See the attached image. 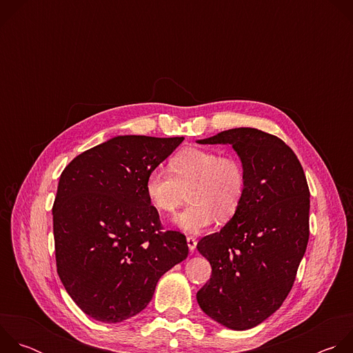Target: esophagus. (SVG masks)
<instances>
[{"label": "esophagus", "instance_id": "1", "mask_svg": "<svg viewBox=\"0 0 353 353\" xmlns=\"http://www.w3.org/2000/svg\"><path fill=\"white\" fill-rule=\"evenodd\" d=\"M187 245H188V248H190V251H194L195 250V247H196V240L194 239V237H187Z\"/></svg>", "mask_w": 353, "mask_h": 353}]
</instances>
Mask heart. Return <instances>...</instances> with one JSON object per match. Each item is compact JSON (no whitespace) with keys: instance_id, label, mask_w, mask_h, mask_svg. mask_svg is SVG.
Returning <instances> with one entry per match:
<instances>
[{"instance_id":"b5f03b06","label":"heart","mask_w":353,"mask_h":353,"mask_svg":"<svg viewBox=\"0 0 353 353\" xmlns=\"http://www.w3.org/2000/svg\"><path fill=\"white\" fill-rule=\"evenodd\" d=\"M170 170L150 169L145 179V192L163 214H173L184 203L188 191L190 205L176 218L174 225L185 233H199L216 216L228 222L237 212L247 187L243 162L216 150L187 148L170 159Z\"/></svg>"}]
</instances>
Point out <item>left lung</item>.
Wrapping results in <instances>:
<instances>
[{"mask_svg": "<svg viewBox=\"0 0 353 353\" xmlns=\"http://www.w3.org/2000/svg\"><path fill=\"white\" fill-rule=\"evenodd\" d=\"M196 142L232 145L247 172L237 212L196 244L212 267L196 301L221 325L250 330L274 314L293 286L309 241V185L293 150L261 130L232 128Z\"/></svg>", "mask_w": 353, "mask_h": 353, "instance_id": "left-lung-1", "label": "left lung"}]
</instances>
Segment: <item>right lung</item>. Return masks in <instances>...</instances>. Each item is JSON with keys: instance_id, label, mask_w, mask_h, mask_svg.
<instances>
[{"instance_id": "right-lung-1", "label": "right lung", "mask_w": 353, "mask_h": 353, "mask_svg": "<svg viewBox=\"0 0 353 353\" xmlns=\"http://www.w3.org/2000/svg\"><path fill=\"white\" fill-rule=\"evenodd\" d=\"M183 137L117 135L61 173L53 205L59 276L89 317L121 323L142 312L161 276L188 256L185 236L162 232L145 179Z\"/></svg>"}]
</instances>
